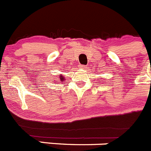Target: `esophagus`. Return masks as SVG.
<instances>
[{"mask_svg": "<svg viewBox=\"0 0 151 151\" xmlns=\"http://www.w3.org/2000/svg\"><path fill=\"white\" fill-rule=\"evenodd\" d=\"M79 67L81 68V69H85V68H86V66H85V65H80Z\"/></svg>", "mask_w": 151, "mask_h": 151, "instance_id": "obj_1", "label": "esophagus"}]
</instances>
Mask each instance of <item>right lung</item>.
<instances>
[{
	"mask_svg": "<svg viewBox=\"0 0 151 151\" xmlns=\"http://www.w3.org/2000/svg\"><path fill=\"white\" fill-rule=\"evenodd\" d=\"M60 78H60V80H63V77L62 76H60Z\"/></svg>",
	"mask_w": 151,
	"mask_h": 151,
	"instance_id": "right-lung-1",
	"label": "right lung"
}]
</instances>
